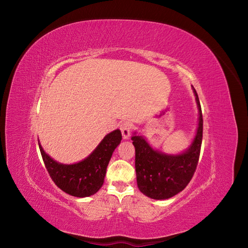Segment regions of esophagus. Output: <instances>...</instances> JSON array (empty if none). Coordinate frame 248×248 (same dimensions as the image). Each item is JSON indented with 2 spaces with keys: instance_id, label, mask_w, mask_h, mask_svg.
<instances>
[{
  "instance_id": "1",
  "label": "esophagus",
  "mask_w": 248,
  "mask_h": 248,
  "mask_svg": "<svg viewBox=\"0 0 248 248\" xmlns=\"http://www.w3.org/2000/svg\"><path fill=\"white\" fill-rule=\"evenodd\" d=\"M120 130H121L123 139L128 140L131 133V124L128 122H123L121 125H120Z\"/></svg>"
}]
</instances>
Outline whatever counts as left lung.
Instances as JSON below:
<instances>
[{
	"mask_svg": "<svg viewBox=\"0 0 248 248\" xmlns=\"http://www.w3.org/2000/svg\"><path fill=\"white\" fill-rule=\"evenodd\" d=\"M199 108V124L196 137L186 151L164 154L148 144L141 136H132L136 148L137 182L140 192L154 200H167L182 191L196 171L202 139V116L199 96L193 89Z\"/></svg>",
	"mask_w": 248,
	"mask_h": 248,
	"instance_id": "8db88e82",
	"label": "left lung"
}]
</instances>
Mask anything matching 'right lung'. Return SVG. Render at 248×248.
Instances as JSON below:
<instances>
[{"instance_id": "add662e5", "label": "right lung", "mask_w": 248, "mask_h": 248, "mask_svg": "<svg viewBox=\"0 0 248 248\" xmlns=\"http://www.w3.org/2000/svg\"><path fill=\"white\" fill-rule=\"evenodd\" d=\"M121 140V131H111L87 158L73 164L57 162L44 152L39 141L38 144L43 162L55 184L70 196L86 198L101 188L112 152Z\"/></svg>"}]
</instances>
